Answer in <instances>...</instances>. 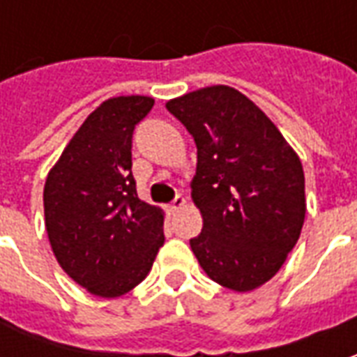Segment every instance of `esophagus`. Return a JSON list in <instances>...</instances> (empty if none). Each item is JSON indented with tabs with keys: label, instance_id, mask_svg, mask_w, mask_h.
Returning <instances> with one entry per match:
<instances>
[{
	"label": "esophagus",
	"instance_id": "1",
	"mask_svg": "<svg viewBox=\"0 0 357 357\" xmlns=\"http://www.w3.org/2000/svg\"><path fill=\"white\" fill-rule=\"evenodd\" d=\"M185 202L187 201L183 199V197H176L170 204H166V212H168V214H176L181 206H185Z\"/></svg>",
	"mask_w": 357,
	"mask_h": 357
}]
</instances>
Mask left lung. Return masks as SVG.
Returning a JSON list of instances; mask_svg holds the SVG:
<instances>
[{
  "label": "left lung",
  "instance_id": "8db88e82",
  "mask_svg": "<svg viewBox=\"0 0 357 357\" xmlns=\"http://www.w3.org/2000/svg\"><path fill=\"white\" fill-rule=\"evenodd\" d=\"M166 109L197 145L193 201L202 231L189 241L206 275L237 292L275 275L306 216L304 170L275 124L248 97L212 86Z\"/></svg>",
  "mask_w": 357,
  "mask_h": 357
}]
</instances>
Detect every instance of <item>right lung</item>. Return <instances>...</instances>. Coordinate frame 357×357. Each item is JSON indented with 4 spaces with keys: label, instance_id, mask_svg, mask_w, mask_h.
I'll use <instances>...</instances> for the list:
<instances>
[{
    "label": "right lung",
    "instance_id": "1",
    "mask_svg": "<svg viewBox=\"0 0 357 357\" xmlns=\"http://www.w3.org/2000/svg\"><path fill=\"white\" fill-rule=\"evenodd\" d=\"M155 99L101 102L74 133L43 189L45 227L57 262L102 298L139 284L164 245L162 210L137 197L132 137Z\"/></svg>",
    "mask_w": 357,
    "mask_h": 357
}]
</instances>
